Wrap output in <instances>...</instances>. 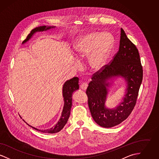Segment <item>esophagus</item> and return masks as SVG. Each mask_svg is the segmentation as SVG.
<instances>
[{
  "instance_id": "esophagus-1",
  "label": "esophagus",
  "mask_w": 159,
  "mask_h": 159,
  "mask_svg": "<svg viewBox=\"0 0 159 159\" xmlns=\"http://www.w3.org/2000/svg\"><path fill=\"white\" fill-rule=\"evenodd\" d=\"M87 88H88V84L86 83H83L80 85V88H81V89L84 90V91L86 90Z\"/></svg>"
}]
</instances>
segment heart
<instances>
[{
    "label": "heart",
    "mask_w": 159,
    "mask_h": 159,
    "mask_svg": "<svg viewBox=\"0 0 159 159\" xmlns=\"http://www.w3.org/2000/svg\"><path fill=\"white\" fill-rule=\"evenodd\" d=\"M113 36L107 32H91L79 39L75 46L80 58L88 56L91 67L95 70L102 67L108 60L113 45Z\"/></svg>",
    "instance_id": "heart-1"
}]
</instances>
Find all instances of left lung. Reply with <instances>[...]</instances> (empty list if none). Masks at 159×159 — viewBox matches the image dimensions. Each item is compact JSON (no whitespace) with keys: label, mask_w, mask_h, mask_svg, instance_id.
I'll return each instance as SVG.
<instances>
[{"label":"left lung","mask_w":159,"mask_h":159,"mask_svg":"<svg viewBox=\"0 0 159 159\" xmlns=\"http://www.w3.org/2000/svg\"><path fill=\"white\" fill-rule=\"evenodd\" d=\"M104 67L101 71L93 75L86 93L93 120L102 127L111 128L126 119L132 111L143 76L138 50L121 28L119 51L111 64ZM119 76L123 77L127 83L125 97L116 107L110 109L105 107L108 88L111 84L108 81Z\"/></svg>","instance_id":"1"}]
</instances>
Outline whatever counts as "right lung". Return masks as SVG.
Instances as JSON below:
<instances>
[{"label": "right lung", "mask_w": 159, "mask_h": 159, "mask_svg": "<svg viewBox=\"0 0 159 159\" xmlns=\"http://www.w3.org/2000/svg\"><path fill=\"white\" fill-rule=\"evenodd\" d=\"M55 26H40L38 27L33 30L31 31L30 33L27 36V38L23 42V44L27 42L31 38L33 35L36 33V32H40V31H47L51 29L55 28ZM79 88V78L77 77H75L72 78L70 80H68L66 81L65 83L63 84L62 87V96L64 98V105L63 107V110L61 114L60 119L59 121L57 122V123L55 125V126L51 128V129H48L46 130H40L39 129L34 128L29 125V124H27L30 126L31 128L34 129L35 130H37L38 131H40L41 132L43 133H49V134H55L57 132H60L61 129L64 127L68 121V118L70 117V111L71 108L72 106V94L75 91L78 90Z\"/></svg>", "instance_id": "1"}]
</instances>
